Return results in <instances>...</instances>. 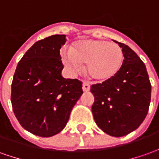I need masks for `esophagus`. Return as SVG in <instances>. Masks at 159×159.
<instances>
[{
    "mask_svg": "<svg viewBox=\"0 0 159 159\" xmlns=\"http://www.w3.org/2000/svg\"><path fill=\"white\" fill-rule=\"evenodd\" d=\"M89 89H90L89 84H87V83H84L83 84V90H84V92H88Z\"/></svg>",
    "mask_w": 159,
    "mask_h": 159,
    "instance_id": "obj_1",
    "label": "esophagus"
}]
</instances>
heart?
Masks as SVG:
<instances>
[{"label": "heart", "mask_w": 159, "mask_h": 159, "mask_svg": "<svg viewBox=\"0 0 159 159\" xmlns=\"http://www.w3.org/2000/svg\"><path fill=\"white\" fill-rule=\"evenodd\" d=\"M61 60L71 70H78L85 63L84 71L91 80L106 82L118 73L124 62L123 49L103 40H84L72 44L70 51L61 53Z\"/></svg>", "instance_id": "heart-1"}]
</instances>
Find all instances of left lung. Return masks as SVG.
Instances as JSON below:
<instances>
[{
  "label": "left lung",
  "instance_id": "8db88e82",
  "mask_svg": "<svg viewBox=\"0 0 159 159\" xmlns=\"http://www.w3.org/2000/svg\"><path fill=\"white\" fill-rule=\"evenodd\" d=\"M117 43L125 58L120 70L111 79L90 87L96 124L103 132L116 138L132 132L143 123L152 94L144 63L129 46Z\"/></svg>",
  "mask_w": 159,
  "mask_h": 159
}]
</instances>
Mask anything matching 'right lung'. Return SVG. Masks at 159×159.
Returning a JSON list of instances; mask_svg holds the SVG:
<instances>
[{
    "mask_svg": "<svg viewBox=\"0 0 159 159\" xmlns=\"http://www.w3.org/2000/svg\"><path fill=\"white\" fill-rule=\"evenodd\" d=\"M65 34L40 40L16 67L11 86L13 111L30 133L48 138L61 132L83 94V84L61 75L60 49Z\"/></svg>",
    "mask_w": 159,
    "mask_h": 159,
    "instance_id": "right-lung-1",
    "label": "right lung"
}]
</instances>
